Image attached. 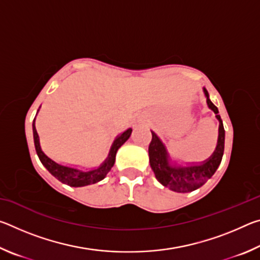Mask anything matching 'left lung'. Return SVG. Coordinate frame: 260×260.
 I'll return each instance as SVG.
<instances>
[{
    "label": "left lung",
    "mask_w": 260,
    "mask_h": 260,
    "mask_svg": "<svg viewBox=\"0 0 260 260\" xmlns=\"http://www.w3.org/2000/svg\"><path fill=\"white\" fill-rule=\"evenodd\" d=\"M206 104L219 121L217 146L208 159L200 162H180L172 159L164 142L155 132L149 144V161L156 179L162 186L177 192H190L199 189L215 173L220 165L225 148V129L218 108L211 102L208 90L203 88Z\"/></svg>",
    "instance_id": "8db88e82"
}]
</instances>
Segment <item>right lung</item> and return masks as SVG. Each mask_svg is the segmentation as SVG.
<instances>
[{"label":"right lung","mask_w":260,"mask_h":260,"mask_svg":"<svg viewBox=\"0 0 260 260\" xmlns=\"http://www.w3.org/2000/svg\"><path fill=\"white\" fill-rule=\"evenodd\" d=\"M40 108H39V110H40ZM131 134L132 128H127L125 132H122V133L116 136V139L113 140L111 148H110L109 150L108 157L105 158L104 161L100 166L94 167V169L90 170H81L79 169V167L64 165L60 164V162H57L42 150L40 144V138H39L37 128H35V118L33 120L34 146L39 156V159L42 162V165L49 171V173L54 175L57 180H59L60 182L71 187H85L88 186V184H94L107 177V174L110 172V170H111L112 166L114 165V161H116V155L118 149L129 139Z\"/></svg>","instance_id":"right-lung-1"}]
</instances>
